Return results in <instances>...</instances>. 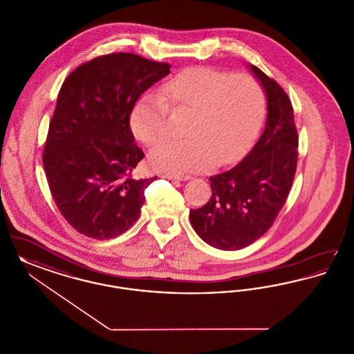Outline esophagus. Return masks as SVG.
<instances>
[{
	"label": "esophagus",
	"mask_w": 354,
	"mask_h": 354,
	"mask_svg": "<svg viewBox=\"0 0 354 354\" xmlns=\"http://www.w3.org/2000/svg\"><path fill=\"white\" fill-rule=\"evenodd\" d=\"M163 178H167L171 180H180V182H185V180L191 179V176H188V175H172V174H165Z\"/></svg>",
	"instance_id": "1"
}]
</instances>
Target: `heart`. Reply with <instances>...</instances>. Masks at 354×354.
Listing matches in <instances>:
<instances>
[{
    "instance_id": "obj_1",
    "label": "heart",
    "mask_w": 354,
    "mask_h": 354,
    "mask_svg": "<svg viewBox=\"0 0 354 354\" xmlns=\"http://www.w3.org/2000/svg\"><path fill=\"white\" fill-rule=\"evenodd\" d=\"M169 107L191 113L180 140L150 152L155 169L174 175L204 171L236 160L251 146L266 114V93L254 78L212 68H187L135 104L131 129L146 145L169 135Z\"/></svg>"
}]
</instances>
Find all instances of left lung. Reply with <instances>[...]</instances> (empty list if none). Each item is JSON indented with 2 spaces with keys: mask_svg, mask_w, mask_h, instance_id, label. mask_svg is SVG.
Wrapping results in <instances>:
<instances>
[{
  "mask_svg": "<svg viewBox=\"0 0 354 354\" xmlns=\"http://www.w3.org/2000/svg\"><path fill=\"white\" fill-rule=\"evenodd\" d=\"M267 94L263 134L245 158L209 178L211 199L189 209L195 232L207 244L241 250L264 235L283 208L297 167L299 136L289 97L266 73L250 65Z\"/></svg>",
  "mask_w": 354,
  "mask_h": 354,
  "instance_id": "8db88e82",
  "label": "left lung"
}]
</instances>
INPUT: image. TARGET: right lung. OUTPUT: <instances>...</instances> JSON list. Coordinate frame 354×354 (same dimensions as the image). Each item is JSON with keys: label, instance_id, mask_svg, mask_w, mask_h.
I'll list each match as a JSON object with an SVG mask.
<instances>
[{"label": "right lung", "instance_id": "add662e5", "mask_svg": "<svg viewBox=\"0 0 354 354\" xmlns=\"http://www.w3.org/2000/svg\"><path fill=\"white\" fill-rule=\"evenodd\" d=\"M169 64L131 53L87 61L62 84L44 147V169L59 212L80 234L107 240L134 225L145 189L135 179L145 153L135 145V102L169 74Z\"/></svg>", "mask_w": 354, "mask_h": 354}]
</instances>
